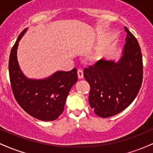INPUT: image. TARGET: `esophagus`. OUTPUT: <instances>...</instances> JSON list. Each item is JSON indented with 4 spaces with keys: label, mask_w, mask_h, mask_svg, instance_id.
<instances>
[{
    "label": "esophagus",
    "mask_w": 153,
    "mask_h": 153,
    "mask_svg": "<svg viewBox=\"0 0 153 153\" xmlns=\"http://www.w3.org/2000/svg\"><path fill=\"white\" fill-rule=\"evenodd\" d=\"M78 77L79 79H81L83 77V72H82L81 69L78 70Z\"/></svg>",
    "instance_id": "34e87169"
}]
</instances>
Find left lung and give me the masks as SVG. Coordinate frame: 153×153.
Wrapping results in <instances>:
<instances>
[{"mask_svg": "<svg viewBox=\"0 0 153 153\" xmlns=\"http://www.w3.org/2000/svg\"><path fill=\"white\" fill-rule=\"evenodd\" d=\"M127 32L123 54L118 62L101 59L85 68L84 78L90 85L89 104L103 118L120 113L137 96L143 78L141 49L135 36Z\"/></svg>", "mask_w": 153, "mask_h": 153, "instance_id": "left-lung-1", "label": "left lung"}]
</instances>
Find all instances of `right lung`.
Segmentation results:
<instances>
[{
	"mask_svg": "<svg viewBox=\"0 0 153 153\" xmlns=\"http://www.w3.org/2000/svg\"><path fill=\"white\" fill-rule=\"evenodd\" d=\"M27 29L19 34L10 51L8 71L10 85L20 106L31 117L42 121L57 119L64 111L70 90L78 80L77 69L57 71L43 80L29 79L24 76L17 60V48Z\"/></svg>",
	"mask_w": 153,
	"mask_h": 153,
	"instance_id": "add662e5",
	"label": "right lung"
}]
</instances>
